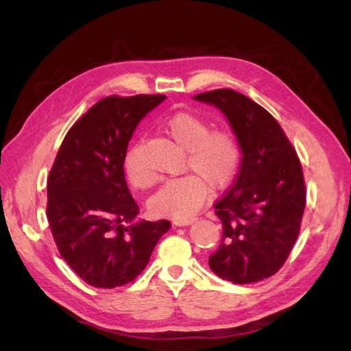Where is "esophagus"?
I'll return each mask as SVG.
<instances>
[{
	"instance_id": "34e87169",
	"label": "esophagus",
	"mask_w": 351,
	"mask_h": 351,
	"mask_svg": "<svg viewBox=\"0 0 351 351\" xmlns=\"http://www.w3.org/2000/svg\"><path fill=\"white\" fill-rule=\"evenodd\" d=\"M196 221V217H185V219H175L173 223L176 226H189Z\"/></svg>"
}]
</instances>
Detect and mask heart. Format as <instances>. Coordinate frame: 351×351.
Here are the masks:
<instances>
[{
  "label": "heart",
  "mask_w": 351,
  "mask_h": 351,
  "mask_svg": "<svg viewBox=\"0 0 351 351\" xmlns=\"http://www.w3.org/2000/svg\"><path fill=\"white\" fill-rule=\"evenodd\" d=\"M167 136L187 151V169L191 173L170 180L149 200L156 215L185 219L205 204L214 189L221 190L235 180L241 164V147L230 131H211L205 119L193 113H176L164 123ZM123 173L131 187L145 190L152 176L140 158V145L128 147L123 155Z\"/></svg>",
  "instance_id": "obj_1"
}]
</instances>
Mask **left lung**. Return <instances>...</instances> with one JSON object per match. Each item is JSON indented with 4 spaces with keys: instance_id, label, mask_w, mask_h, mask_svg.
I'll return each mask as SVG.
<instances>
[{
    "instance_id": "obj_1",
    "label": "left lung",
    "mask_w": 351,
    "mask_h": 351,
    "mask_svg": "<svg viewBox=\"0 0 351 351\" xmlns=\"http://www.w3.org/2000/svg\"><path fill=\"white\" fill-rule=\"evenodd\" d=\"M226 116L241 147V166L215 202L223 235L210 268L232 283L270 278L299 237L306 191L299 156L265 108L230 88L193 96Z\"/></svg>"
}]
</instances>
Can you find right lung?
Segmentation results:
<instances>
[{
  "label": "right lung",
  "mask_w": 351,
  "mask_h": 351,
  "mask_svg": "<svg viewBox=\"0 0 351 351\" xmlns=\"http://www.w3.org/2000/svg\"><path fill=\"white\" fill-rule=\"evenodd\" d=\"M164 95L108 96L73 123L48 178L47 217L62 258L88 285L116 288L145 270L170 221L136 220L123 155Z\"/></svg>",
  "instance_id": "1"
}]
</instances>
